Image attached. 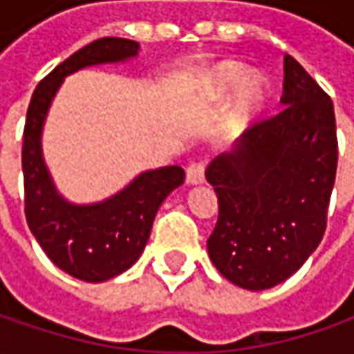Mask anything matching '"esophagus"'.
Masks as SVG:
<instances>
[{
  "mask_svg": "<svg viewBox=\"0 0 354 354\" xmlns=\"http://www.w3.org/2000/svg\"><path fill=\"white\" fill-rule=\"evenodd\" d=\"M205 181V161H193L189 167H187V183L197 185Z\"/></svg>",
  "mask_w": 354,
  "mask_h": 354,
  "instance_id": "esophagus-1",
  "label": "esophagus"
}]
</instances>
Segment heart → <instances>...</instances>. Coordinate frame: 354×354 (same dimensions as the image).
I'll list each match as a JSON object with an SVG mask.
<instances>
[{"label": "heart", "mask_w": 354, "mask_h": 354, "mask_svg": "<svg viewBox=\"0 0 354 354\" xmlns=\"http://www.w3.org/2000/svg\"><path fill=\"white\" fill-rule=\"evenodd\" d=\"M244 68L238 66V64H228V66H223L218 71V76H216V86L221 92H228L234 86H238V82L242 80L244 76ZM266 98H268V84L262 76H250L246 78V82L242 84L240 88V102H238V112L242 116H250L256 110H260L266 104Z\"/></svg>", "instance_id": "b5f03b06"}]
</instances>
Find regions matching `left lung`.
Instances as JSON below:
<instances>
[{
	"mask_svg": "<svg viewBox=\"0 0 354 354\" xmlns=\"http://www.w3.org/2000/svg\"><path fill=\"white\" fill-rule=\"evenodd\" d=\"M281 104L205 171L218 197L209 256L228 281L254 292L290 278L319 246L337 175L333 102L290 55Z\"/></svg>",
	"mask_w": 354,
	"mask_h": 354,
	"instance_id": "left-lung-1",
	"label": "left lung"
}]
</instances>
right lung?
I'll list each match as a JSON object with an SVG mask.
<instances>
[{
  "mask_svg": "<svg viewBox=\"0 0 354 354\" xmlns=\"http://www.w3.org/2000/svg\"><path fill=\"white\" fill-rule=\"evenodd\" d=\"M138 48L136 41L102 37L76 50L37 84L23 129L21 165L27 225L62 272L94 283L126 272L142 256L157 209L183 183L185 171L179 165L145 171L116 197L88 207L71 205L57 195L43 163L41 128L64 76L88 64L136 57Z\"/></svg>",
  "mask_w": 354,
  "mask_h": 354,
  "instance_id": "add662e5",
  "label": "right lung"
}]
</instances>
